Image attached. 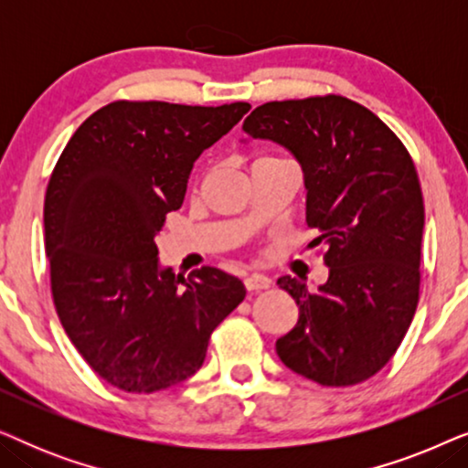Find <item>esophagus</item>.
Instances as JSON below:
<instances>
[{"mask_svg": "<svg viewBox=\"0 0 468 468\" xmlns=\"http://www.w3.org/2000/svg\"><path fill=\"white\" fill-rule=\"evenodd\" d=\"M245 287L249 292L268 290V287H271V279H268L266 274H249V277H245Z\"/></svg>", "mask_w": 468, "mask_h": 468, "instance_id": "34e87169", "label": "esophagus"}]
</instances>
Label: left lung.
Returning a JSON list of instances; mask_svg holds the SVG:
<instances>
[{
  "mask_svg": "<svg viewBox=\"0 0 468 468\" xmlns=\"http://www.w3.org/2000/svg\"><path fill=\"white\" fill-rule=\"evenodd\" d=\"M242 130L296 157L306 226L330 268L317 292L277 281L300 309L277 341L281 362L319 386L367 381L396 354L420 300L424 200L413 159L377 114L341 95L268 101Z\"/></svg>",
  "mask_w": 468,
  "mask_h": 468,
  "instance_id": "left-lung-1",
  "label": "left lung"
}]
</instances>
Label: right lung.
Segmentation results:
<instances>
[{"instance_id":"obj_1","label":"right lung","mask_w":468,"mask_h":468,"mask_svg":"<svg viewBox=\"0 0 468 468\" xmlns=\"http://www.w3.org/2000/svg\"><path fill=\"white\" fill-rule=\"evenodd\" d=\"M247 101H112L63 149L44 197V247L63 330L111 386L151 394L200 370L213 330L245 300L240 279L164 268L155 236L181 208L194 162Z\"/></svg>"}]
</instances>
